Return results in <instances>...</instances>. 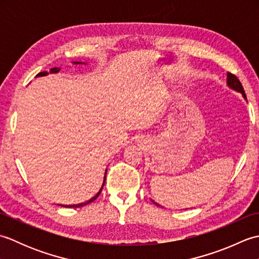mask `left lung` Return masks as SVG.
I'll list each match as a JSON object with an SVG mask.
<instances>
[{
	"mask_svg": "<svg viewBox=\"0 0 259 259\" xmlns=\"http://www.w3.org/2000/svg\"><path fill=\"white\" fill-rule=\"evenodd\" d=\"M227 82H228V85L232 88V89H234V90H236V91H238V92H240V93H243V96H244V98H246V95H245V90H244V88H243V84L240 83V81H239V79L237 78V76H236L235 74H233V73H230V72H228V74H227ZM155 202V201H153ZM156 203V202H155ZM157 205V203H156Z\"/></svg>",
	"mask_w": 259,
	"mask_h": 259,
	"instance_id": "8db88e82",
	"label": "left lung"
}]
</instances>
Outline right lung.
Here are the masks:
<instances>
[{"instance_id":"obj_1","label":"right lung","mask_w":259,"mask_h":259,"mask_svg":"<svg viewBox=\"0 0 259 259\" xmlns=\"http://www.w3.org/2000/svg\"><path fill=\"white\" fill-rule=\"evenodd\" d=\"M75 63H79V62H75ZM60 71V69L59 68H53V69H51V71H50V73H57V72H59ZM48 74V72H40V73H37L36 74V76H42V75H47ZM107 174V172H106ZM104 181H106V177H104V180H103V184H102V187L104 186ZM101 190H102V188L100 189V191L98 192V194L95 196V197H92L90 200H88V201H85V202H82V203H78V205H69V206H63V207H69V208H79V207H83V206H85V205H88V203H90V202H92L93 200H96L97 198L99 197V195H100V192H101Z\"/></svg>"}]
</instances>
